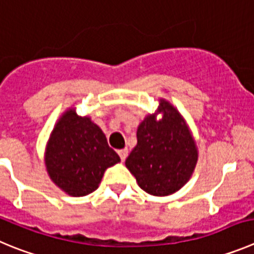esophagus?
<instances>
[{"label": "esophagus", "mask_w": 254, "mask_h": 254, "mask_svg": "<svg viewBox=\"0 0 254 254\" xmlns=\"http://www.w3.org/2000/svg\"><path fill=\"white\" fill-rule=\"evenodd\" d=\"M117 152H118V155H120V157H121V160H122V161H125L126 157L128 156V150H127V148H122V150H118Z\"/></svg>", "instance_id": "34e87169"}]
</instances>
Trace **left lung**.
<instances>
[{"label":"left lung","instance_id":"8db88e82","mask_svg":"<svg viewBox=\"0 0 254 254\" xmlns=\"http://www.w3.org/2000/svg\"><path fill=\"white\" fill-rule=\"evenodd\" d=\"M162 114L160 120L155 118ZM197 148L180 112L165 99L137 128V145L126 167L142 190L166 196L180 190L194 173Z\"/></svg>","mask_w":254,"mask_h":254}]
</instances>
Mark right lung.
<instances>
[{
	"label": "right lung",
	"mask_w": 254,
	"mask_h": 254,
	"mask_svg": "<svg viewBox=\"0 0 254 254\" xmlns=\"http://www.w3.org/2000/svg\"><path fill=\"white\" fill-rule=\"evenodd\" d=\"M120 161L102 129L74 108L59 118L45 150L49 176L70 196H85L98 189L104 171Z\"/></svg>",
	"instance_id": "right-lung-1"
}]
</instances>
